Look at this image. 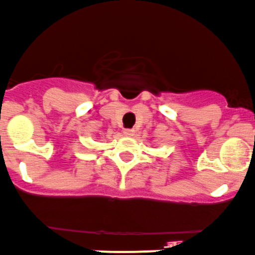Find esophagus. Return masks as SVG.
<instances>
[{
    "instance_id": "obj_1",
    "label": "esophagus",
    "mask_w": 255,
    "mask_h": 255,
    "mask_svg": "<svg viewBox=\"0 0 255 255\" xmlns=\"http://www.w3.org/2000/svg\"><path fill=\"white\" fill-rule=\"evenodd\" d=\"M133 132H135V130H132V128H125V130L123 131V133H124L125 136H132Z\"/></svg>"
}]
</instances>
